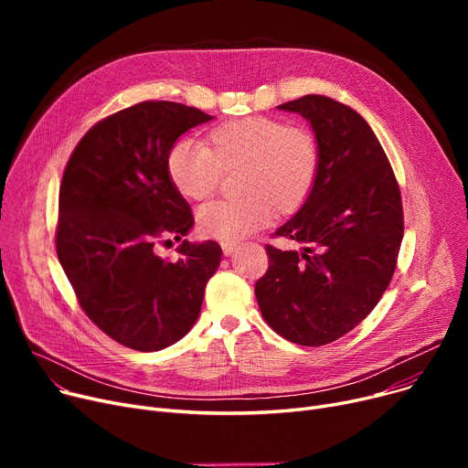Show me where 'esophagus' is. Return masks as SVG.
<instances>
[{
    "instance_id": "obj_1",
    "label": "esophagus",
    "mask_w": 468,
    "mask_h": 468,
    "mask_svg": "<svg viewBox=\"0 0 468 468\" xmlns=\"http://www.w3.org/2000/svg\"><path fill=\"white\" fill-rule=\"evenodd\" d=\"M235 249H237V242H221V250H224L226 256L233 254Z\"/></svg>"
}]
</instances>
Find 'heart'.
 <instances>
[{
	"mask_svg": "<svg viewBox=\"0 0 468 468\" xmlns=\"http://www.w3.org/2000/svg\"><path fill=\"white\" fill-rule=\"evenodd\" d=\"M210 147L195 138L178 140L168 154L166 170L186 199L203 201L218 187L221 166L244 163L242 199L210 201L199 208L197 226L210 239L239 242L265 226L281 208L298 207L311 191L321 147L316 136L273 117H242L216 127Z\"/></svg>",
	"mask_w": 468,
	"mask_h": 468,
	"instance_id": "heart-1",
	"label": "heart"
}]
</instances>
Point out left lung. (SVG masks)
<instances>
[{"label": "left lung", "mask_w": 468, "mask_h": 468, "mask_svg": "<svg viewBox=\"0 0 468 468\" xmlns=\"http://www.w3.org/2000/svg\"><path fill=\"white\" fill-rule=\"evenodd\" d=\"M277 108L309 122L321 165L300 210L275 231L302 250L267 244L256 300L279 335L321 347L358 326L387 290L404 235L400 189L378 136L353 108L323 94Z\"/></svg>", "instance_id": "8db88e82"}]
</instances>
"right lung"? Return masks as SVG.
Here are the masks:
<instances>
[{
	"label": "right lung",
	"instance_id": "1",
	"mask_svg": "<svg viewBox=\"0 0 468 468\" xmlns=\"http://www.w3.org/2000/svg\"><path fill=\"white\" fill-rule=\"evenodd\" d=\"M212 119L178 102H140L96 122L66 165L57 254L87 316L125 347L152 353L180 341L221 261L214 240H184L176 261L154 249L195 224L166 159L184 133Z\"/></svg>",
	"mask_w": 468,
	"mask_h": 468
}]
</instances>
